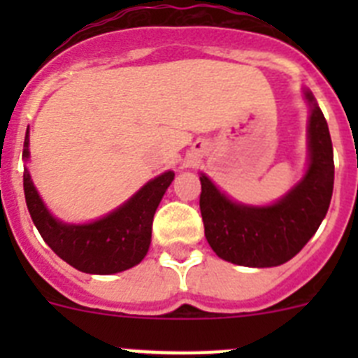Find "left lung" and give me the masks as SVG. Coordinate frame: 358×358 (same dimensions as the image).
<instances>
[{"label": "left lung", "instance_id": "left-lung-1", "mask_svg": "<svg viewBox=\"0 0 358 358\" xmlns=\"http://www.w3.org/2000/svg\"><path fill=\"white\" fill-rule=\"evenodd\" d=\"M306 98L312 103L308 172L274 206L231 202L206 176L201 177L199 206L204 235L222 260L245 267H276L301 251L321 226L334 192V147L327 120L312 93H306Z\"/></svg>", "mask_w": 358, "mask_h": 358}]
</instances>
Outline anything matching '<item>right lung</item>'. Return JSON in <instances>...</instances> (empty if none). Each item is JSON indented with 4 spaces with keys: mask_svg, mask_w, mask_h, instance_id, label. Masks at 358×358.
<instances>
[{
    "mask_svg": "<svg viewBox=\"0 0 358 358\" xmlns=\"http://www.w3.org/2000/svg\"><path fill=\"white\" fill-rule=\"evenodd\" d=\"M28 132L23 157H28ZM173 172L152 179L122 208L93 224L68 226L52 217L34 188L28 170L23 188L30 217L43 240L66 264L87 274H115L134 267L145 258L150 245L152 220Z\"/></svg>",
    "mask_w": 358,
    "mask_h": 358,
    "instance_id": "1",
    "label": "right lung"
}]
</instances>
